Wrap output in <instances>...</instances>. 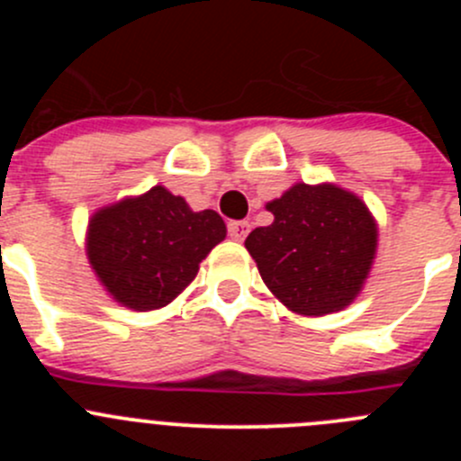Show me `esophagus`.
<instances>
[{
  "mask_svg": "<svg viewBox=\"0 0 461 461\" xmlns=\"http://www.w3.org/2000/svg\"><path fill=\"white\" fill-rule=\"evenodd\" d=\"M227 231H230V236L234 240H243L245 236L249 234V222L248 221H231L230 225H227Z\"/></svg>",
  "mask_w": 461,
  "mask_h": 461,
  "instance_id": "esophagus-1",
  "label": "esophagus"
}]
</instances>
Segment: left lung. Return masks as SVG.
Instances as JSON below:
<instances>
[{"instance_id":"obj_1","label":"left lung","mask_w":461,"mask_h":461,"mask_svg":"<svg viewBox=\"0 0 461 461\" xmlns=\"http://www.w3.org/2000/svg\"><path fill=\"white\" fill-rule=\"evenodd\" d=\"M267 212L274 222L257 227L245 248L269 292L305 317L350 305L376 254V222L366 203L337 185L296 183Z\"/></svg>"}]
</instances>
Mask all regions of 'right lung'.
<instances>
[{
	"instance_id": "obj_1",
	"label": "right lung",
	"mask_w": 461,
	"mask_h": 461,
	"mask_svg": "<svg viewBox=\"0 0 461 461\" xmlns=\"http://www.w3.org/2000/svg\"><path fill=\"white\" fill-rule=\"evenodd\" d=\"M213 209L192 212L162 185L97 209L88 221L86 254L120 305L136 312L165 308L198 274L201 260L225 239Z\"/></svg>"
}]
</instances>
